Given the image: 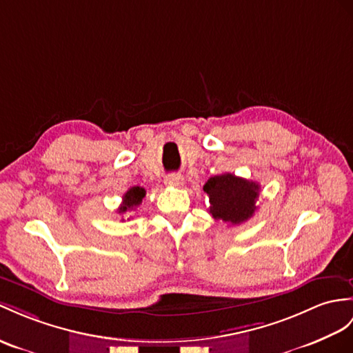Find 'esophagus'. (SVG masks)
<instances>
[{
  "label": "esophagus",
  "instance_id": "1",
  "mask_svg": "<svg viewBox=\"0 0 353 353\" xmlns=\"http://www.w3.org/2000/svg\"><path fill=\"white\" fill-rule=\"evenodd\" d=\"M183 183H184L183 176L178 175V174H170L165 178V184L170 185V187H181Z\"/></svg>",
  "mask_w": 353,
  "mask_h": 353
}]
</instances>
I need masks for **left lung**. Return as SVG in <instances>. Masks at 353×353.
<instances>
[{
    "label": "left lung",
    "instance_id": "8db88e82",
    "mask_svg": "<svg viewBox=\"0 0 353 353\" xmlns=\"http://www.w3.org/2000/svg\"><path fill=\"white\" fill-rule=\"evenodd\" d=\"M259 190L257 183L234 174L211 176L203 185V192L210 196L211 216L230 225H241L253 217Z\"/></svg>",
    "mask_w": 353,
    "mask_h": 353
}]
</instances>
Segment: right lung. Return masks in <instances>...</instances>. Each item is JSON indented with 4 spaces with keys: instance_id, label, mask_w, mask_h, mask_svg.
I'll return each mask as SVG.
<instances>
[{
    "instance_id": "obj_1",
    "label": "right lung",
    "mask_w": 353,
    "mask_h": 353,
    "mask_svg": "<svg viewBox=\"0 0 353 353\" xmlns=\"http://www.w3.org/2000/svg\"><path fill=\"white\" fill-rule=\"evenodd\" d=\"M145 197V188L136 185L128 188L127 193L123 196V203L119 205V208L117 210L118 214H125L127 211L134 210L136 206H139L142 203V199ZM124 220V219H123Z\"/></svg>"
}]
</instances>
